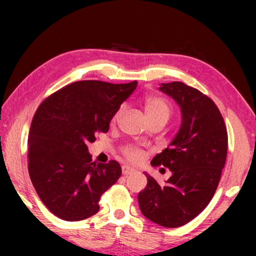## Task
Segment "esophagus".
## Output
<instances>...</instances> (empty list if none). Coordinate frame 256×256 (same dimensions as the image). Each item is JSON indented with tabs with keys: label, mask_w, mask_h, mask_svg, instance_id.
I'll return each mask as SVG.
<instances>
[{
	"label": "esophagus",
	"mask_w": 256,
	"mask_h": 256,
	"mask_svg": "<svg viewBox=\"0 0 256 256\" xmlns=\"http://www.w3.org/2000/svg\"><path fill=\"white\" fill-rule=\"evenodd\" d=\"M121 171H122V174H125V176H128V174H131L135 172V170L131 168L130 166H126V164H124L122 167H121Z\"/></svg>",
	"instance_id": "esophagus-1"
}]
</instances>
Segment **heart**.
<instances>
[{
	"mask_svg": "<svg viewBox=\"0 0 256 256\" xmlns=\"http://www.w3.org/2000/svg\"><path fill=\"white\" fill-rule=\"evenodd\" d=\"M144 110L148 122L154 120L167 121L168 120L170 115H171V109H170L168 104H167L162 98H158V96L144 98ZM120 112L121 110H118V112H116L115 118L120 115ZM122 152L126 156V158L130 160V161L132 162L140 161L141 157H142V151L136 146H126Z\"/></svg>",
	"mask_w": 256,
	"mask_h": 256,
	"instance_id": "obj_1",
	"label": "heart"
}]
</instances>
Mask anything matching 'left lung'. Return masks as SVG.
<instances>
[{"label": "left lung", "instance_id": "left-lung-1", "mask_svg": "<svg viewBox=\"0 0 256 256\" xmlns=\"http://www.w3.org/2000/svg\"><path fill=\"white\" fill-rule=\"evenodd\" d=\"M176 102L180 125L171 144L151 161L172 172L164 184L144 174L147 186L138 193L141 213L154 223L177 228L198 216L218 187L228 150V134L213 100L184 82L158 88Z\"/></svg>", "mask_w": 256, "mask_h": 256}]
</instances>
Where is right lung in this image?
<instances>
[{
    "label": "right lung",
    "instance_id": "obj_1",
    "mask_svg": "<svg viewBox=\"0 0 256 256\" xmlns=\"http://www.w3.org/2000/svg\"><path fill=\"white\" fill-rule=\"evenodd\" d=\"M138 82H72L47 98L28 135V172L36 192L54 216L78 222L99 210L102 193L121 176L118 162H92L88 144L108 132Z\"/></svg>",
    "mask_w": 256,
    "mask_h": 256
}]
</instances>
